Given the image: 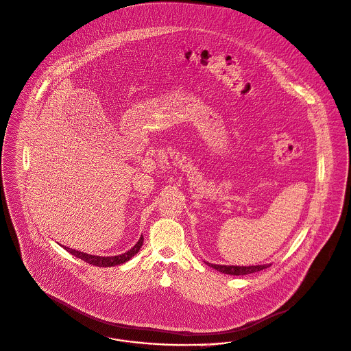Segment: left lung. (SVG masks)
Returning <instances> with one entry per match:
<instances>
[{
  "label": "left lung",
  "mask_w": 351,
  "mask_h": 351,
  "mask_svg": "<svg viewBox=\"0 0 351 351\" xmlns=\"http://www.w3.org/2000/svg\"><path fill=\"white\" fill-rule=\"evenodd\" d=\"M208 266H211L213 269L220 271L223 274H227V275H247V274H254V272H258V271L265 270L267 267H270L271 265H258V266H223V265H211V263H207Z\"/></svg>",
  "instance_id": "left-lung-1"
}]
</instances>
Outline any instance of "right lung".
<instances>
[{
  "label": "right lung",
  "mask_w": 351,
  "mask_h": 351,
  "mask_svg": "<svg viewBox=\"0 0 351 351\" xmlns=\"http://www.w3.org/2000/svg\"><path fill=\"white\" fill-rule=\"evenodd\" d=\"M144 242V238L143 235L140 237V239L137 241L135 245L128 250L127 252L124 254H120V255H116V256H97V255H90V254H85V252H81V251H76V250H72L69 247H64L69 254L75 255L76 258L82 259L84 262L89 263V265H93V266H97V267H113V266H117V265H123L125 262H128L134 255H136L138 252V250L141 248Z\"/></svg>",
  "instance_id": "add662e5"
}]
</instances>
